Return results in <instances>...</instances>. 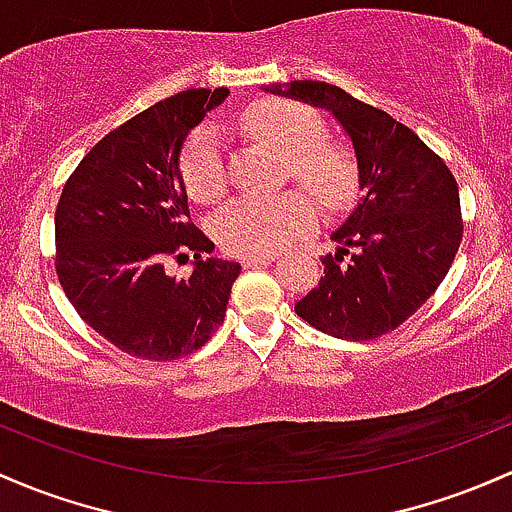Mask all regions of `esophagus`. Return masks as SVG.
I'll return each instance as SVG.
<instances>
[{
  "label": "esophagus",
  "mask_w": 512,
  "mask_h": 512,
  "mask_svg": "<svg viewBox=\"0 0 512 512\" xmlns=\"http://www.w3.org/2000/svg\"><path fill=\"white\" fill-rule=\"evenodd\" d=\"M270 262H274V257H242V267H245V270H250V267H265V265H270Z\"/></svg>",
  "instance_id": "esophagus-1"
}]
</instances>
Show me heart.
Instances as JSON below:
<instances>
[{
    "label": "heart",
    "mask_w": 512,
    "mask_h": 512,
    "mask_svg": "<svg viewBox=\"0 0 512 512\" xmlns=\"http://www.w3.org/2000/svg\"><path fill=\"white\" fill-rule=\"evenodd\" d=\"M242 129L255 142L284 154V176L297 181L328 213L351 206L358 193V164L351 149L326 137V122L314 107L297 100H257L242 112ZM181 179L188 196L215 203L228 191V169L218 134L203 127L191 134L181 154ZM316 223V208L301 191L245 196L215 218V238L230 255L267 257Z\"/></svg>",
    "instance_id": "1"
}]
</instances>
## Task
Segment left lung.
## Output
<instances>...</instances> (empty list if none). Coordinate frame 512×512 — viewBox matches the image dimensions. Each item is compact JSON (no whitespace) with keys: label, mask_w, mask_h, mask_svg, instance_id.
<instances>
[{"label":"left lung","mask_w":512,"mask_h":512,"mask_svg":"<svg viewBox=\"0 0 512 512\" xmlns=\"http://www.w3.org/2000/svg\"><path fill=\"white\" fill-rule=\"evenodd\" d=\"M287 95L336 115L353 139L363 188L331 235L338 252L321 260L319 287L294 311L336 338L370 341L405 324L444 282L464 238L459 184L410 127L338 85L294 80Z\"/></svg>","instance_id":"8db88e82"}]
</instances>
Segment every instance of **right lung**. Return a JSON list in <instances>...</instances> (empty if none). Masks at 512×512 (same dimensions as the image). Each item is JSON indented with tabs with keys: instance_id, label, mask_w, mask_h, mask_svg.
Instances as JSON below:
<instances>
[{
	"instance_id": "obj_1",
	"label": "right lung",
	"mask_w": 512,
	"mask_h": 512,
	"mask_svg": "<svg viewBox=\"0 0 512 512\" xmlns=\"http://www.w3.org/2000/svg\"><path fill=\"white\" fill-rule=\"evenodd\" d=\"M228 90H184L134 115L75 166L56 206L58 282L73 309L122 353L176 360L223 324L238 262L208 260L193 225L179 152L186 134ZM194 255L191 278L163 272Z\"/></svg>"
}]
</instances>
